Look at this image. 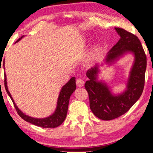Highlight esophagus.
Here are the masks:
<instances>
[{
    "label": "esophagus",
    "mask_w": 153,
    "mask_h": 153,
    "mask_svg": "<svg viewBox=\"0 0 153 153\" xmlns=\"http://www.w3.org/2000/svg\"><path fill=\"white\" fill-rule=\"evenodd\" d=\"M84 85V81L82 79H76V85L78 87H82Z\"/></svg>",
    "instance_id": "esophagus-1"
}]
</instances>
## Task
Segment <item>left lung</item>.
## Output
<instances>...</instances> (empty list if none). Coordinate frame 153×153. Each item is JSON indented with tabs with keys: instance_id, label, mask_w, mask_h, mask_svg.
Listing matches in <instances>:
<instances>
[{
	"instance_id": "1",
	"label": "left lung",
	"mask_w": 153,
	"mask_h": 153,
	"mask_svg": "<svg viewBox=\"0 0 153 153\" xmlns=\"http://www.w3.org/2000/svg\"><path fill=\"white\" fill-rule=\"evenodd\" d=\"M120 39L108 52L106 60L111 61L127 51L134 53L135 62L129 76L127 90L122 95H111L109 89L96 81L97 67L87 71L89 78L85 83L90 101V108L94 115L104 120L117 118L128 111L139 99L144 88L147 58L137 36L122 28H115Z\"/></svg>"
}]
</instances>
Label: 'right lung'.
<instances>
[{
  "label": "right lung",
  "instance_id": "right-lung-1",
  "mask_svg": "<svg viewBox=\"0 0 153 153\" xmlns=\"http://www.w3.org/2000/svg\"><path fill=\"white\" fill-rule=\"evenodd\" d=\"M22 38V37H21ZM19 38L17 41L21 39ZM16 41V42H17ZM2 61V60H1ZM5 62L3 61V67ZM76 81H75V77H72L65 85L62 87V88L60 91V93L59 95V97H58V104L57 108L54 114L52 116L48 117V118H43V119H37L33 118L31 117H29L26 115L21 111L17 108L16 106L15 103L14 102V100H12V97H11L10 92L8 91L7 86V81H6V76L5 74V78H4V85H5V88L6 91L11 98L12 102H13L14 107L21 118L26 120V122H28L31 123V124L36 125V126L43 127V128H55L57 127L62 124L65 120V118L67 116V113H68V105H69V101H70V97L72 94L74 93L75 89H76Z\"/></svg>",
  "mask_w": 153,
  "mask_h": 153
}]
</instances>
